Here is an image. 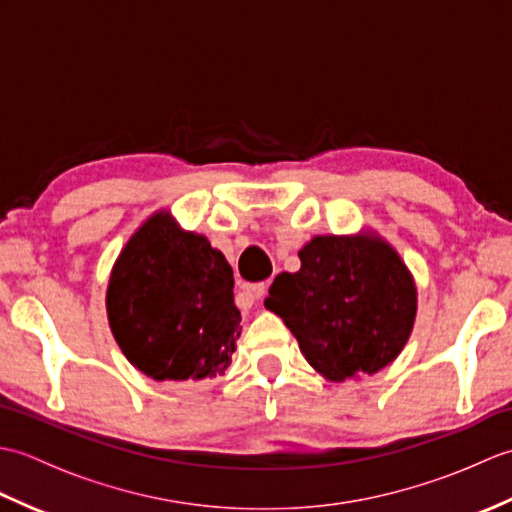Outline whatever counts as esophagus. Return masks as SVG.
Wrapping results in <instances>:
<instances>
[{"mask_svg": "<svg viewBox=\"0 0 512 512\" xmlns=\"http://www.w3.org/2000/svg\"><path fill=\"white\" fill-rule=\"evenodd\" d=\"M264 292H266V284H244L242 290H239V299H242L246 306H250V303L262 299Z\"/></svg>", "mask_w": 512, "mask_h": 512, "instance_id": "obj_1", "label": "esophagus"}]
</instances>
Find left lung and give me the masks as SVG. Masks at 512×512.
Instances as JSON below:
<instances>
[{
    "mask_svg": "<svg viewBox=\"0 0 512 512\" xmlns=\"http://www.w3.org/2000/svg\"><path fill=\"white\" fill-rule=\"evenodd\" d=\"M301 268L281 273L264 306L284 319L317 372L345 383L394 363L418 312V288L398 250L374 231L314 235Z\"/></svg>",
    "mask_w": 512,
    "mask_h": 512,
    "instance_id": "1",
    "label": "left lung"
}]
</instances>
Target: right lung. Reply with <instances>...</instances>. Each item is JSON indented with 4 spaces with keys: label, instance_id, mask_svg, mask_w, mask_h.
Listing matches in <instances>:
<instances>
[{
    "label": "right lung",
    "instance_id": "add662e5",
    "mask_svg": "<svg viewBox=\"0 0 512 512\" xmlns=\"http://www.w3.org/2000/svg\"><path fill=\"white\" fill-rule=\"evenodd\" d=\"M107 321L125 358L154 380L222 376L242 334L233 268L169 209L151 213L112 266Z\"/></svg>",
    "mask_w": 512,
    "mask_h": 512
}]
</instances>
